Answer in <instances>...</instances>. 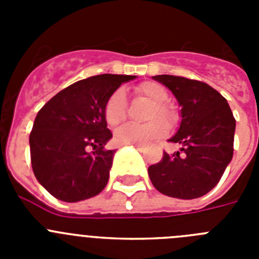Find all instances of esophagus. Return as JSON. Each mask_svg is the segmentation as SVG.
I'll use <instances>...</instances> for the list:
<instances>
[{
	"label": "esophagus",
	"mask_w": 259,
	"mask_h": 259,
	"mask_svg": "<svg viewBox=\"0 0 259 259\" xmlns=\"http://www.w3.org/2000/svg\"><path fill=\"white\" fill-rule=\"evenodd\" d=\"M135 148H136L139 152H144V150H145V148H144V146H141V145H135Z\"/></svg>",
	"instance_id": "esophagus-1"
}]
</instances>
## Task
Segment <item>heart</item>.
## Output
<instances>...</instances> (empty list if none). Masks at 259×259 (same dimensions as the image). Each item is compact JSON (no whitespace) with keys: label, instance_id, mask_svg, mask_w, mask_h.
Masks as SVG:
<instances>
[{"label":"heart","instance_id":"heart-1","mask_svg":"<svg viewBox=\"0 0 259 259\" xmlns=\"http://www.w3.org/2000/svg\"><path fill=\"white\" fill-rule=\"evenodd\" d=\"M136 93L140 97L152 102L146 119L150 122L145 124L127 123L115 131V141L120 145H146L150 141L164 136L168 131L169 124H175L178 111L175 107L167 104L168 92L162 84L155 81H144L136 87ZM127 115V100L123 91L118 89L107 100L105 106V119L110 125L123 122Z\"/></svg>","mask_w":259,"mask_h":259}]
</instances>
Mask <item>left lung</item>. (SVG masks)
<instances>
[{"instance_id": "obj_1", "label": "left lung", "mask_w": 259, "mask_h": 259, "mask_svg": "<svg viewBox=\"0 0 259 259\" xmlns=\"http://www.w3.org/2000/svg\"><path fill=\"white\" fill-rule=\"evenodd\" d=\"M153 79L170 89L182 106V122L168 141L180 152L163 153L148 174L153 185L170 197L192 200L218 184L233 155L236 120L227 100L203 81L174 75Z\"/></svg>"}]
</instances>
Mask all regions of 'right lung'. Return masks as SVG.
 <instances>
[{
	"instance_id": "add662e5",
	"label": "right lung",
	"mask_w": 259,
	"mask_h": 259,
	"mask_svg": "<svg viewBox=\"0 0 259 259\" xmlns=\"http://www.w3.org/2000/svg\"><path fill=\"white\" fill-rule=\"evenodd\" d=\"M135 77H87L41 107L29 135L31 163L36 179L52 196L77 202L95 197L106 187L115 150L105 149L113 137L105 106L120 84Z\"/></svg>"
}]
</instances>
